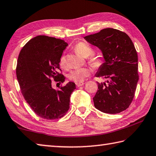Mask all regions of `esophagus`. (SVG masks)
Segmentation results:
<instances>
[{
	"instance_id": "esophagus-1",
	"label": "esophagus",
	"mask_w": 156,
	"mask_h": 156,
	"mask_svg": "<svg viewBox=\"0 0 156 156\" xmlns=\"http://www.w3.org/2000/svg\"><path fill=\"white\" fill-rule=\"evenodd\" d=\"M84 84H85L84 83H76V87H79L83 86V85H84Z\"/></svg>"
}]
</instances>
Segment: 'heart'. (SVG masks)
<instances>
[{
	"label": "heart",
	"instance_id": "heart-1",
	"mask_svg": "<svg viewBox=\"0 0 156 156\" xmlns=\"http://www.w3.org/2000/svg\"><path fill=\"white\" fill-rule=\"evenodd\" d=\"M74 50L84 57H88L89 63L93 67H100L103 63V61L100 57L93 55L94 50L93 48L84 42L79 41L75 45ZM60 66L63 67H66L67 61L64 55L61 56L59 61ZM90 71L87 67H81L73 69L68 73V78L76 83H82L87 77L90 75Z\"/></svg>",
	"mask_w": 156,
	"mask_h": 156
}]
</instances>
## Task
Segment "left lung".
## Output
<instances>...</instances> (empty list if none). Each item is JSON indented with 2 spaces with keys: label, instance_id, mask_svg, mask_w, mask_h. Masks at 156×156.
I'll return each mask as SVG.
<instances>
[{
  "label": "left lung",
  "instance_id": "obj_1",
  "mask_svg": "<svg viewBox=\"0 0 156 156\" xmlns=\"http://www.w3.org/2000/svg\"><path fill=\"white\" fill-rule=\"evenodd\" d=\"M103 54L104 63L95 76L108 79L98 84L93 102L100 111L117 114L132 103L138 81V55L132 41L126 33L107 28L84 37Z\"/></svg>",
  "mask_w": 156,
  "mask_h": 156
}]
</instances>
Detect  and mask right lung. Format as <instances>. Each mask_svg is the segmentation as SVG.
<instances>
[{
    "mask_svg": "<svg viewBox=\"0 0 156 156\" xmlns=\"http://www.w3.org/2000/svg\"><path fill=\"white\" fill-rule=\"evenodd\" d=\"M67 45L60 39L38 35L28 41L19 54L16 76L22 95L35 114L45 119L63 117L76 89L72 82L59 90L52 87V78L60 84L65 82V76L59 73V61Z\"/></svg>",
    "mask_w": 156,
    "mask_h": 156,
    "instance_id": "right-lung-1",
    "label": "right lung"
}]
</instances>
